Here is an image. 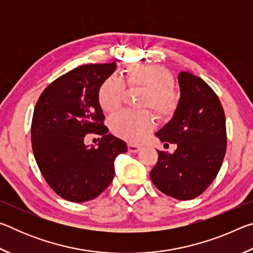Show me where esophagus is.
Returning a JSON list of instances; mask_svg holds the SVG:
<instances>
[{"instance_id":"1","label":"esophagus","mask_w":253,"mask_h":253,"mask_svg":"<svg viewBox=\"0 0 253 253\" xmlns=\"http://www.w3.org/2000/svg\"><path fill=\"white\" fill-rule=\"evenodd\" d=\"M140 149L139 146H137V145H132V144H128V151L130 153H137Z\"/></svg>"}]
</instances>
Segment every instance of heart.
<instances>
[{"label":"heart","mask_w":253,"mask_h":253,"mask_svg":"<svg viewBox=\"0 0 253 253\" xmlns=\"http://www.w3.org/2000/svg\"><path fill=\"white\" fill-rule=\"evenodd\" d=\"M125 84L131 88L146 91L143 99L144 108H151L158 117L165 118L177 108L178 96L172 87L174 78L166 68L158 65H135L128 68ZM125 84L110 76L102 81L98 89V102L105 111L117 110L125 96ZM110 129L115 135L128 140L139 142L153 129V119L148 113H132L124 110L111 117Z\"/></svg>","instance_id":"1"}]
</instances>
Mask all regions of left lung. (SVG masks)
<instances>
[{"mask_svg":"<svg viewBox=\"0 0 253 253\" xmlns=\"http://www.w3.org/2000/svg\"><path fill=\"white\" fill-rule=\"evenodd\" d=\"M179 100L174 115L156 132L176 144L173 154L158 151L151 178L158 190L177 200H192L211 185L226 151L225 116L213 89L187 71L177 76Z\"/></svg>","mask_w":253,"mask_h":253,"instance_id":"left-lung-1","label":"left lung"}]
</instances>
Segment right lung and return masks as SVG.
<instances>
[{"label":"right lung","mask_w":253,"mask_h":253,"mask_svg":"<svg viewBox=\"0 0 253 253\" xmlns=\"http://www.w3.org/2000/svg\"><path fill=\"white\" fill-rule=\"evenodd\" d=\"M116 67V62L84 65L67 72L44 89L34 108V158L50 187L71 202L101 194L115 176L116 157L127 152L124 140L107 134L98 102V89ZM91 132L103 136L97 148L84 144Z\"/></svg>","instance_id":"1"}]
</instances>
